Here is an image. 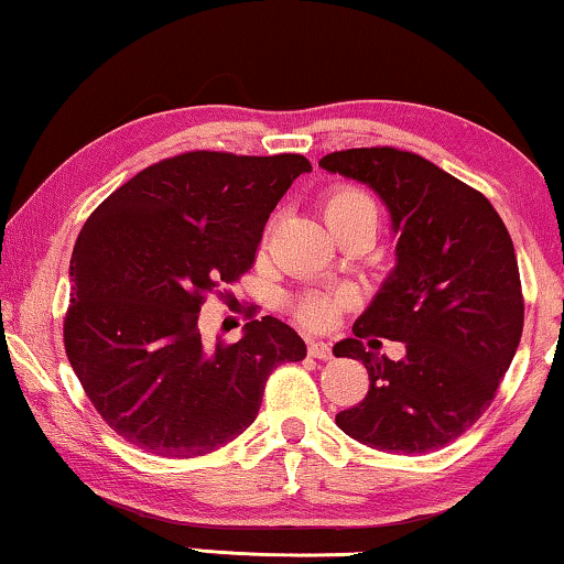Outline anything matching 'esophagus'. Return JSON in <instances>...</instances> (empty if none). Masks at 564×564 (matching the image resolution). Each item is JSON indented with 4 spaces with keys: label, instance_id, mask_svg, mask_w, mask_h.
<instances>
[{
    "label": "esophagus",
    "instance_id": "esophagus-1",
    "mask_svg": "<svg viewBox=\"0 0 564 564\" xmlns=\"http://www.w3.org/2000/svg\"><path fill=\"white\" fill-rule=\"evenodd\" d=\"M307 354H311L313 359H330V346L323 344V341H311L307 344Z\"/></svg>",
    "mask_w": 564,
    "mask_h": 564
}]
</instances>
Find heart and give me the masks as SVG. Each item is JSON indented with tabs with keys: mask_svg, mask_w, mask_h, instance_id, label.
Instances as JSON below:
<instances>
[{
	"mask_svg": "<svg viewBox=\"0 0 564 564\" xmlns=\"http://www.w3.org/2000/svg\"><path fill=\"white\" fill-rule=\"evenodd\" d=\"M323 218H326L330 234L354 220L377 223V203L369 192L359 187H336L326 197V203H323ZM341 307V295H334V292H307L295 303V313L305 326L326 328L334 323Z\"/></svg>",
	"mask_w": 564,
	"mask_h": 564,
	"instance_id": "heart-1",
	"label": "heart"
}]
</instances>
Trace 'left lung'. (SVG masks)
Returning <instances> with one entry per match:
<instances>
[{
    "label": "left lung",
    "instance_id": "obj_1",
    "mask_svg": "<svg viewBox=\"0 0 564 564\" xmlns=\"http://www.w3.org/2000/svg\"><path fill=\"white\" fill-rule=\"evenodd\" d=\"M375 189L398 236L395 269L336 357L359 359L369 390L336 426L380 452L426 454L465 434L496 398L523 330L513 241L488 197L419 153L349 149L321 159ZM406 344L392 362L361 337Z\"/></svg>",
    "mask_w": 564,
    "mask_h": 564
}]
</instances>
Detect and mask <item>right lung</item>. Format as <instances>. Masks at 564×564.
Masks as SVG:
<instances>
[{"label": "right lung", "mask_w": 564, "mask_h": 564, "mask_svg": "<svg viewBox=\"0 0 564 564\" xmlns=\"http://www.w3.org/2000/svg\"><path fill=\"white\" fill-rule=\"evenodd\" d=\"M300 153L189 151L115 189L72 253L66 357L107 426L156 457H203L257 419L269 375L305 359V341L272 315L241 341L207 346L199 307L249 272Z\"/></svg>", "instance_id": "obj_1"}]
</instances>
